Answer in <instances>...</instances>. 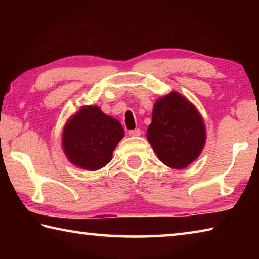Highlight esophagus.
Returning <instances> with one entry per match:
<instances>
[{
	"instance_id": "34e87169",
	"label": "esophagus",
	"mask_w": 259,
	"mask_h": 259,
	"mask_svg": "<svg viewBox=\"0 0 259 259\" xmlns=\"http://www.w3.org/2000/svg\"><path fill=\"white\" fill-rule=\"evenodd\" d=\"M129 136H131V137H138V136H140V130L139 129L130 130L129 131Z\"/></svg>"
}]
</instances>
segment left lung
<instances>
[{
    "label": "left lung",
    "mask_w": 259,
    "mask_h": 259,
    "mask_svg": "<svg viewBox=\"0 0 259 259\" xmlns=\"http://www.w3.org/2000/svg\"><path fill=\"white\" fill-rule=\"evenodd\" d=\"M205 139L202 115L186 97L171 91L156 100L147 140L162 163L185 169L200 156Z\"/></svg>",
    "instance_id": "1"
}]
</instances>
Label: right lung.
Segmentation results:
<instances>
[{"label":"right lung","instance_id":"obj_1","mask_svg":"<svg viewBox=\"0 0 259 259\" xmlns=\"http://www.w3.org/2000/svg\"><path fill=\"white\" fill-rule=\"evenodd\" d=\"M123 137L120 122L91 105L82 106L67 120L61 146L72 164L96 171L111 162L113 151Z\"/></svg>","mask_w":259,"mask_h":259}]
</instances>
